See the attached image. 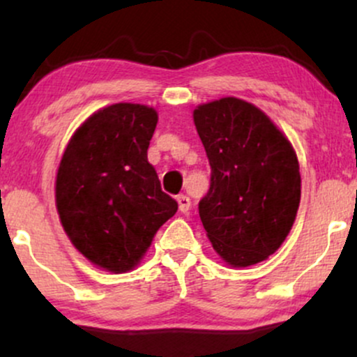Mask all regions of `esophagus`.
Segmentation results:
<instances>
[{"instance_id": "obj_1", "label": "esophagus", "mask_w": 357, "mask_h": 357, "mask_svg": "<svg viewBox=\"0 0 357 357\" xmlns=\"http://www.w3.org/2000/svg\"><path fill=\"white\" fill-rule=\"evenodd\" d=\"M178 206H179V211H181V213H188V211H190V208H191V199L188 198V196L179 195L178 196Z\"/></svg>"}]
</instances>
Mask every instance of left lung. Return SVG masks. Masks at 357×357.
Here are the masks:
<instances>
[{"instance_id": "left-lung-1", "label": "left lung", "mask_w": 357, "mask_h": 357, "mask_svg": "<svg viewBox=\"0 0 357 357\" xmlns=\"http://www.w3.org/2000/svg\"><path fill=\"white\" fill-rule=\"evenodd\" d=\"M192 121L211 166L199 218L213 250L236 268L267 260L301 203L296 151L264 110L236 97L198 105Z\"/></svg>"}]
</instances>
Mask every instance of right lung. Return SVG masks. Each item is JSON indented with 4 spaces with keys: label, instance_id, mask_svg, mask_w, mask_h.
<instances>
[{
    "label": "right lung",
    "instance_id": "right-lung-1",
    "mask_svg": "<svg viewBox=\"0 0 357 357\" xmlns=\"http://www.w3.org/2000/svg\"><path fill=\"white\" fill-rule=\"evenodd\" d=\"M158 112L119 102L97 110L73 132L56 171L55 204L72 245L112 273L141 264L178 203L161 190L147 161Z\"/></svg>",
    "mask_w": 357,
    "mask_h": 357
}]
</instances>
